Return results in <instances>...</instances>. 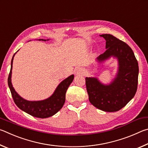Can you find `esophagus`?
Instances as JSON below:
<instances>
[{"instance_id":"34e87169","label":"esophagus","mask_w":148,"mask_h":148,"mask_svg":"<svg viewBox=\"0 0 148 148\" xmlns=\"http://www.w3.org/2000/svg\"><path fill=\"white\" fill-rule=\"evenodd\" d=\"M76 75H82L84 74V70L81 68H77L75 71Z\"/></svg>"}]
</instances>
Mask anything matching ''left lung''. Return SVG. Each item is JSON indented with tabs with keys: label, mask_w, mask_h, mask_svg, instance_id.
Listing matches in <instances>:
<instances>
[{
	"label": "left lung",
	"mask_w": 148,
	"mask_h": 148,
	"mask_svg": "<svg viewBox=\"0 0 148 148\" xmlns=\"http://www.w3.org/2000/svg\"><path fill=\"white\" fill-rule=\"evenodd\" d=\"M106 50L100 55L99 61L111 56L118 59L119 72L112 84L104 86L95 77H86V85L89 100L95 107L102 111H119L136 94L138 77V64L132 49L125 42L113 35L104 34Z\"/></svg>",
	"instance_id": "8db88e82"
}]
</instances>
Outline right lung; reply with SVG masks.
Wrapping results in <instances>:
<instances>
[{
	"mask_svg": "<svg viewBox=\"0 0 148 148\" xmlns=\"http://www.w3.org/2000/svg\"><path fill=\"white\" fill-rule=\"evenodd\" d=\"M40 40L46 41V40L43 39H39V40ZM14 56L15 54L12 59L11 69L8 78V84L15 104L19 108L25 112L26 113L31 115L32 116L38 117V118H47V117L53 116L63 106L65 102L66 90L68 89L70 84L73 81L74 75H71V76L63 80L57 87L54 93L49 98L41 101H26L21 98L17 93L12 86L11 82L12 63H13Z\"/></svg>",
	"mask_w": 148,
	"mask_h": 148,
	"instance_id": "1",
	"label": "right lung"
}]
</instances>
